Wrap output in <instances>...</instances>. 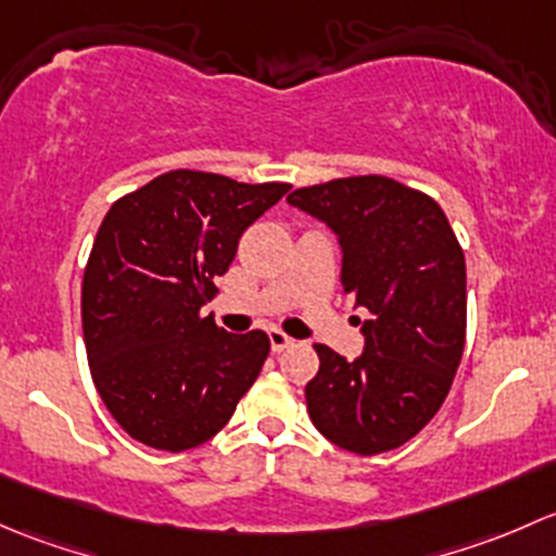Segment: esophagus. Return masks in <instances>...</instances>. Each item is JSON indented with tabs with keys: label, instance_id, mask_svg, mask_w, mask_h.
<instances>
[{
	"label": "esophagus",
	"instance_id": "34e87169",
	"mask_svg": "<svg viewBox=\"0 0 556 556\" xmlns=\"http://www.w3.org/2000/svg\"><path fill=\"white\" fill-rule=\"evenodd\" d=\"M291 337L289 334H283V331H278V329H270V348L276 353H280V351H286V348L291 345Z\"/></svg>",
	"mask_w": 556,
	"mask_h": 556
}]
</instances>
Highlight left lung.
I'll return each instance as SVG.
<instances>
[{
  "instance_id": "obj_1",
  "label": "left lung",
  "mask_w": 556,
  "mask_h": 556,
  "mask_svg": "<svg viewBox=\"0 0 556 556\" xmlns=\"http://www.w3.org/2000/svg\"><path fill=\"white\" fill-rule=\"evenodd\" d=\"M289 205L324 222L342 251L340 283L371 316L348 362L316 345L305 386L313 426L337 447H402L447 399L466 342V260L437 200L388 176L302 187Z\"/></svg>"
}]
</instances>
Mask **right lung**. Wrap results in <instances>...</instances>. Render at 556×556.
I'll list each match as a JSON object with an SVG mask.
<instances>
[{"label":"right lung","instance_id":"right-lung-1","mask_svg":"<svg viewBox=\"0 0 556 556\" xmlns=\"http://www.w3.org/2000/svg\"><path fill=\"white\" fill-rule=\"evenodd\" d=\"M289 190L181 168L109 208L85 267L83 331L96 391L136 442L205 444L260 377L265 331L230 334L200 307L245 227Z\"/></svg>","mask_w":556,"mask_h":556}]
</instances>
